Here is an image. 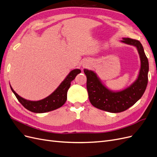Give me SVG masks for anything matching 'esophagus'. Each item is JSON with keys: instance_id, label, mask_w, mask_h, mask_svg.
I'll list each match as a JSON object with an SVG mask.
<instances>
[{"instance_id": "1", "label": "esophagus", "mask_w": 157, "mask_h": 157, "mask_svg": "<svg viewBox=\"0 0 157 157\" xmlns=\"http://www.w3.org/2000/svg\"><path fill=\"white\" fill-rule=\"evenodd\" d=\"M86 65H86V63H84L82 64V66H83V67H86Z\"/></svg>"}]
</instances>
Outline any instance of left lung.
<instances>
[{"label": "left lung", "mask_w": 157, "mask_h": 157, "mask_svg": "<svg viewBox=\"0 0 157 157\" xmlns=\"http://www.w3.org/2000/svg\"><path fill=\"white\" fill-rule=\"evenodd\" d=\"M121 42L135 46L140 58L138 76L129 86L118 91L111 90L101 82L94 71L84 69L87 78L86 88L90 103L99 109L114 113L124 111L134 105L143 96L148 82V59L141 42L130 38H123Z\"/></svg>", "instance_id": "obj_1"}]
</instances>
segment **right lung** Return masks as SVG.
Wrapping results in <instances>:
<instances>
[{
	"mask_svg": "<svg viewBox=\"0 0 157 157\" xmlns=\"http://www.w3.org/2000/svg\"><path fill=\"white\" fill-rule=\"evenodd\" d=\"M81 71L78 69L71 71L67 77L63 80L54 91L48 97L39 101H31L19 96L12 86L10 88L17 100L27 110L36 113H43L54 111L62 106L67 100V94L71 86V82L75 78L76 76Z\"/></svg>",
	"mask_w": 157,
	"mask_h": 157,
	"instance_id": "add662e5",
	"label": "right lung"
}]
</instances>
